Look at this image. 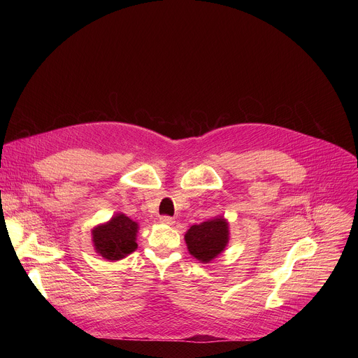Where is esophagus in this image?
Masks as SVG:
<instances>
[{
    "label": "esophagus",
    "instance_id": "34e87169",
    "mask_svg": "<svg viewBox=\"0 0 358 358\" xmlns=\"http://www.w3.org/2000/svg\"><path fill=\"white\" fill-rule=\"evenodd\" d=\"M160 222L164 224V225H170V227L176 224L174 218H171V217H162V218H160Z\"/></svg>",
    "mask_w": 358,
    "mask_h": 358
}]
</instances>
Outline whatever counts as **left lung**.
Wrapping results in <instances>:
<instances>
[{"mask_svg":"<svg viewBox=\"0 0 358 358\" xmlns=\"http://www.w3.org/2000/svg\"><path fill=\"white\" fill-rule=\"evenodd\" d=\"M184 239L191 257L201 264H211L229 242V224L224 217L211 218L189 227Z\"/></svg>","mask_w":358,"mask_h":358,"instance_id":"1","label":"left lung"}]
</instances>
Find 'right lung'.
I'll return each mask as SVG.
<instances>
[{
    "label": "right lung",
    "mask_w": 358,
    "mask_h": 358,
    "mask_svg": "<svg viewBox=\"0 0 358 358\" xmlns=\"http://www.w3.org/2000/svg\"><path fill=\"white\" fill-rule=\"evenodd\" d=\"M137 222L122 213L115 214L108 222L92 229L93 248L106 261H120L137 249Z\"/></svg>",
    "instance_id": "obj_1"
}]
</instances>
